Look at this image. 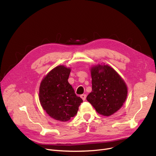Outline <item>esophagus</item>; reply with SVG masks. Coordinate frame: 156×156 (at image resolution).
<instances>
[{
	"label": "esophagus",
	"mask_w": 156,
	"mask_h": 156,
	"mask_svg": "<svg viewBox=\"0 0 156 156\" xmlns=\"http://www.w3.org/2000/svg\"><path fill=\"white\" fill-rule=\"evenodd\" d=\"M80 97H81V98H82L84 101L86 100V94H81L80 95Z\"/></svg>",
	"instance_id": "obj_1"
}]
</instances>
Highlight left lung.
Returning a JSON list of instances; mask_svg holds the SVG:
<instances>
[{"mask_svg":"<svg viewBox=\"0 0 156 156\" xmlns=\"http://www.w3.org/2000/svg\"><path fill=\"white\" fill-rule=\"evenodd\" d=\"M92 91L87 100L98 114L110 116L122 106L128 89L121 76L108 65L94 66L91 68Z\"/></svg>","mask_w":156,"mask_h":156,"instance_id":"1","label":"left lung"}]
</instances>
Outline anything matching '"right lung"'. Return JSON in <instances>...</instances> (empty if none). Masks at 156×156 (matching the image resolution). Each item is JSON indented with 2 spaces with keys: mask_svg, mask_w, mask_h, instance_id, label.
Segmentation results:
<instances>
[{
  "mask_svg": "<svg viewBox=\"0 0 156 156\" xmlns=\"http://www.w3.org/2000/svg\"><path fill=\"white\" fill-rule=\"evenodd\" d=\"M70 73V69L58 66L43 79L39 88L42 108L50 117L62 122L75 116L83 101L68 82Z\"/></svg>",
  "mask_w": 156,
  "mask_h": 156,
  "instance_id": "add662e5",
  "label": "right lung"
}]
</instances>
